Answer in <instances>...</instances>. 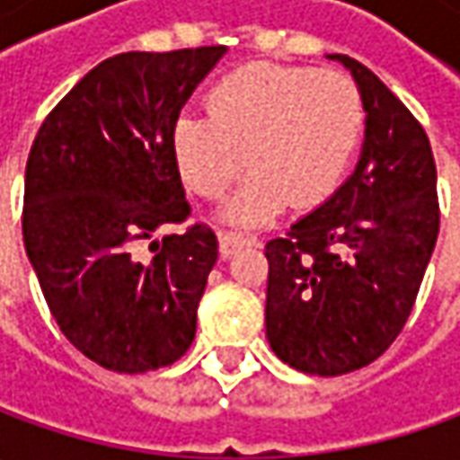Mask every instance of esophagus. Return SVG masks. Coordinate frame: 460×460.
I'll use <instances>...</instances> for the list:
<instances>
[{"instance_id":"obj_1","label":"esophagus","mask_w":460,"mask_h":460,"mask_svg":"<svg viewBox=\"0 0 460 460\" xmlns=\"http://www.w3.org/2000/svg\"><path fill=\"white\" fill-rule=\"evenodd\" d=\"M253 243H256V238L243 235V233H233V230H222L220 233L222 256H233L238 248H243V245H253Z\"/></svg>"}]
</instances>
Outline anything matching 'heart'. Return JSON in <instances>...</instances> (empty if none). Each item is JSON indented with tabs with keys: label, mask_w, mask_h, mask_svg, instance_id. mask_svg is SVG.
Listing matches in <instances>:
<instances>
[{
	"label": "heart",
	"mask_w": 460,
	"mask_h": 460,
	"mask_svg": "<svg viewBox=\"0 0 460 460\" xmlns=\"http://www.w3.org/2000/svg\"><path fill=\"white\" fill-rule=\"evenodd\" d=\"M209 115L173 125V155L186 186L217 199L245 166L256 168L227 204L235 222H263L292 199L323 202L341 184L366 122L356 84L335 71L248 63L207 94Z\"/></svg>",
	"instance_id": "heart-1"
}]
</instances>
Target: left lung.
Masks as SVG:
<instances>
[{"label": "left lung", "instance_id": "8db88e82", "mask_svg": "<svg viewBox=\"0 0 460 460\" xmlns=\"http://www.w3.org/2000/svg\"><path fill=\"white\" fill-rule=\"evenodd\" d=\"M350 68L366 110L356 171L323 207L266 243V338L312 376L374 363L397 341L440 230L438 171L425 128L363 63Z\"/></svg>", "mask_w": 460, "mask_h": 460}]
</instances>
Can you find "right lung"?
<instances>
[{"instance_id": "obj_1", "label": "right lung", "mask_w": 460, "mask_h": 460, "mask_svg": "<svg viewBox=\"0 0 460 460\" xmlns=\"http://www.w3.org/2000/svg\"><path fill=\"white\" fill-rule=\"evenodd\" d=\"M225 45L119 53L50 110L25 166L22 238L61 332L119 374L179 361L217 261L207 222L189 220L173 125Z\"/></svg>"}]
</instances>
